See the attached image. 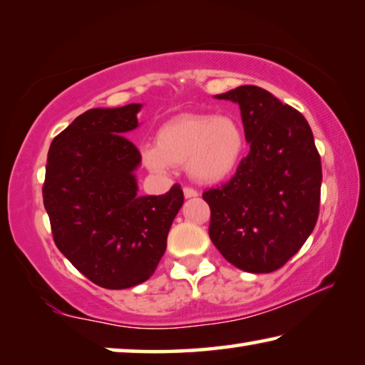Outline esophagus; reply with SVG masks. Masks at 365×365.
Masks as SVG:
<instances>
[{"instance_id":"34e87169","label":"esophagus","mask_w":365,"mask_h":365,"mask_svg":"<svg viewBox=\"0 0 365 365\" xmlns=\"http://www.w3.org/2000/svg\"><path fill=\"white\" fill-rule=\"evenodd\" d=\"M183 195H185V197H196L197 196V191L195 188H191V187H185L183 188Z\"/></svg>"}]
</instances>
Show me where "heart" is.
I'll return each instance as SVG.
<instances>
[{
    "instance_id": "b5f03b06",
    "label": "heart",
    "mask_w": 365,
    "mask_h": 365,
    "mask_svg": "<svg viewBox=\"0 0 365 365\" xmlns=\"http://www.w3.org/2000/svg\"><path fill=\"white\" fill-rule=\"evenodd\" d=\"M245 148V132L233 117L180 115L159 128L156 146H146L143 159L154 172L187 164L196 182L217 183L238 169Z\"/></svg>"
}]
</instances>
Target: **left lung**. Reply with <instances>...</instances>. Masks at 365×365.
Here are the masks:
<instances>
[{
	"label": "left lung",
	"mask_w": 365,
	"mask_h": 365,
	"mask_svg": "<svg viewBox=\"0 0 365 365\" xmlns=\"http://www.w3.org/2000/svg\"><path fill=\"white\" fill-rule=\"evenodd\" d=\"M217 100L238 103L250 154L227 183L202 193L209 237L235 267L269 274L304 245L319 217L322 164L299 110L243 85Z\"/></svg>",
	"instance_id": "8db88e82"
}]
</instances>
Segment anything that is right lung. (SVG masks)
<instances>
[{
  "mask_svg": "<svg viewBox=\"0 0 365 365\" xmlns=\"http://www.w3.org/2000/svg\"><path fill=\"white\" fill-rule=\"evenodd\" d=\"M140 108L86 110L48 151L43 205L54 243L80 274L108 289L150 279L183 205L178 183L165 195H137L141 154L125 133L138 127Z\"/></svg>",
  "mask_w": 365,
  "mask_h": 365,
  "instance_id": "1",
  "label": "right lung"
}]
</instances>
